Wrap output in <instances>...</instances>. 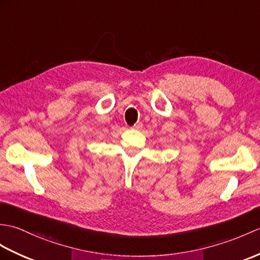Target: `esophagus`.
I'll return each mask as SVG.
<instances>
[{
    "label": "esophagus",
    "mask_w": 260,
    "mask_h": 260,
    "mask_svg": "<svg viewBox=\"0 0 260 260\" xmlns=\"http://www.w3.org/2000/svg\"><path fill=\"white\" fill-rule=\"evenodd\" d=\"M142 126H143V124H142L141 122H137L134 126H133V128H135V129H140V128H142Z\"/></svg>",
    "instance_id": "esophagus-1"
}]
</instances>
